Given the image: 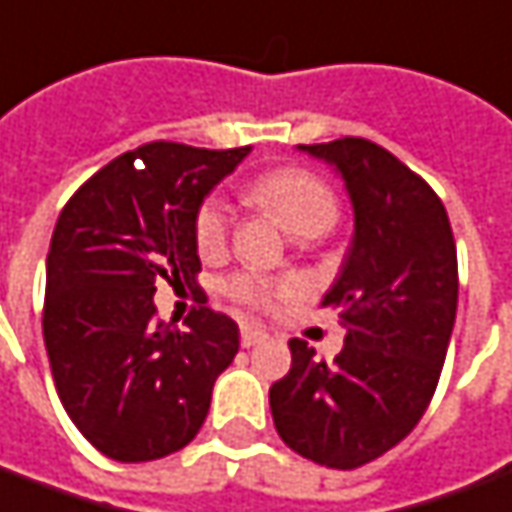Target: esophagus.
Returning a JSON list of instances; mask_svg holds the SVG:
<instances>
[{"label": "esophagus", "instance_id": "esophagus-1", "mask_svg": "<svg viewBox=\"0 0 512 512\" xmlns=\"http://www.w3.org/2000/svg\"><path fill=\"white\" fill-rule=\"evenodd\" d=\"M266 338H268V332L255 327V324H244V327H241V346H244V349H252V346L263 343Z\"/></svg>", "mask_w": 512, "mask_h": 512}]
</instances>
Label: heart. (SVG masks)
I'll list each match as a JSON object with an SVG mask.
<instances>
[{"mask_svg": "<svg viewBox=\"0 0 512 512\" xmlns=\"http://www.w3.org/2000/svg\"><path fill=\"white\" fill-rule=\"evenodd\" d=\"M257 205L268 210L296 238H318L338 221V199L324 182L302 169H277L257 177L249 188ZM230 232V207L219 196L205 199L194 219V241L199 255H219ZM227 293L244 305L274 310L282 299L296 293L293 280H271L260 274H235Z\"/></svg>", "mask_w": 512, "mask_h": 512, "instance_id": "b5f03b06", "label": "heart"}]
</instances>
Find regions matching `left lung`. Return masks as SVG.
Instances as JSON below:
<instances>
[{
  "mask_svg": "<svg viewBox=\"0 0 512 512\" xmlns=\"http://www.w3.org/2000/svg\"><path fill=\"white\" fill-rule=\"evenodd\" d=\"M299 149L341 174L355 210L341 274L321 299L346 338L332 366L293 338L268 405L296 455L349 471L393 449L430 405L455 327V235L438 194L388 149L366 138Z\"/></svg>",
  "mask_w": 512,
  "mask_h": 512,
  "instance_id": "obj_1",
  "label": "left lung"
}]
</instances>
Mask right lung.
I'll return each mask as SVG.
<instances>
[{
    "label": "right lung",
    "mask_w": 512,
    "mask_h": 512,
    "mask_svg": "<svg viewBox=\"0 0 512 512\" xmlns=\"http://www.w3.org/2000/svg\"><path fill=\"white\" fill-rule=\"evenodd\" d=\"M155 141L124 152L71 196L46 255L44 343L77 430L119 463L194 441L213 382L238 355V324L199 307L185 330L155 318V282H196L194 219L249 155ZM145 163L134 169V160Z\"/></svg>",
    "instance_id": "obj_1"
}]
</instances>
